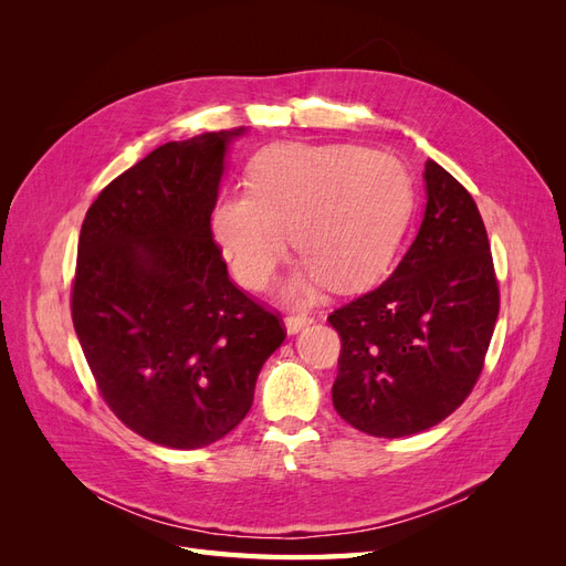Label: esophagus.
<instances>
[{"mask_svg":"<svg viewBox=\"0 0 566 566\" xmlns=\"http://www.w3.org/2000/svg\"><path fill=\"white\" fill-rule=\"evenodd\" d=\"M285 331L290 333V335H297V333H302L306 325L312 323V316H306V314H293V316H285Z\"/></svg>","mask_w":566,"mask_h":566,"instance_id":"obj_1","label":"esophagus"}]
</instances>
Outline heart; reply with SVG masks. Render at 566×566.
<instances>
[{"mask_svg":"<svg viewBox=\"0 0 566 566\" xmlns=\"http://www.w3.org/2000/svg\"><path fill=\"white\" fill-rule=\"evenodd\" d=\"M248 184L217 196L210 231L248 290L271 283L293 241L302 260L281 287L287 304L314 300L328 283L356 290L378 279L413 208L406 167L352 144L269 146L250 163Z\"/></svg>","mask_w":566,"mask_h":566,"instance_id":"1","label":"heart"}]
</instances>
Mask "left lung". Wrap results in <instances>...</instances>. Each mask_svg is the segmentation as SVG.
Segmentation results:
<instances>
[{
	"mask_svg": "<svg viewBox=\"0 0 566 566\" xmlns=\"http://www.w3.org/2000/svg\"><path fill=\"white\" fill-rule=\"evenodd\" d=\"M424 212L391 276L339 306L333 403L370 437L430 430L472 391L499 318L491 248L472 196L424 163Z\"/></svg>",
	"mask_w": 566,
	"mask_h": 566,
	"instance_id": "left-lung-1",
	"label": "left lung"
}]
</instances>
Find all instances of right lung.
Returning a JSON list of instances; mask_svg holds the SVG:
<instances>
[{
  "instance_id": "add662e5",
  "label": "right lung",
  "mask_w": 566,
  "mask_h": 566,
  "mask_svg": "<svg viewBox=\"0 0 566 566\" xmlns=\"http://www.w3.org/2000/svg\"><path fill=\"white\" fill-rule=\"evenodd\" d=\"M245 127L156 148L98 193L80 231L73 323L113 413L169 449L227 437L283 325L238 290L210 231Z\"/></svg>"
}]
</instances>
